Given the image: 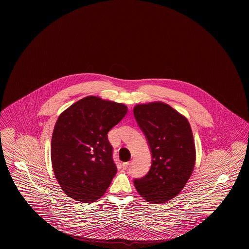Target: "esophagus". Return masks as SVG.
<instances>
[{
  "label": "esophagus",
  "mask_w": 249,
  "mask_h": 249,
  "mask_svg": "<svg viewBox=\"0 0 249 249\" xmlns=\"http://www.w3.org/2000/svg\"><path fill=\"white\" fill-rule=\"evenodd\" d=\"M129 165H130V162H124V163H123V169H124V170H127L128 167H129Z\"/></svg>",
  "instance_id": "34e87169"
}]
</instances>
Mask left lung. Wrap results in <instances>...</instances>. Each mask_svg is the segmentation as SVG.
I'll use <instances>...</instances> for the list:
<instances>
[{
    "label": "left lung",
    "mask_w": 249,
    "mask_h": 249,
    "mask_svg": "<svg viewBox=\"0 0 249 249\" xmlns=\"http://www.w3.org/2000/svg\"><path fill=\"white\" fill-rule=\"evenodd\" d=\"M134 116L152 155L148 173L134 179V184L147 201H168L181 192L195 166L196 151L190 124L178 111L162 102L137 105Z\"/></svg>",
    "instance_id": "8db88e82"
}]
</instances>
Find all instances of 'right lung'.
<instances>
[{
  "label": "right lung",
  "mask_w": 249,
  "mask_h": 249,
  "mask_svg": "<svg viewBox=\"0 0 249 249\" xmlns=\"http://www.w3.org/2000/svg\"><path fill=\"white\" fill-rule=\"evenodd\" d=\"M126 112V106L87 96L59 116L53 130L52 162L67 196L82 203L103 196L117 172L107 133Z\"/></svg>",
  "instance_id": "1"
}]
</instances>
